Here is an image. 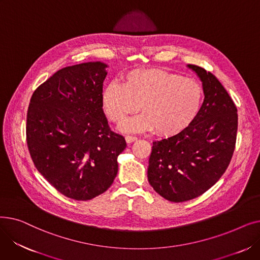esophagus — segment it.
I'll return each instance as SVG.
<instances>
[{
    "label": "esophagus",
    "instance_id": "1",
    "mask_svg": "<svg viewBox=\"0 0 260 260\" xmlns=\"http://www.w3.org/2000/svg\"><path fill=\"white\" fill-rule=\"evenodd\" d=\"M125 140H126L127 143H132V142L137 140V137H136V136H129V135H127L126 137H125Z\"/></svg>",
    "mask_w": 260,
    "mask_h": 260
}]
</instances>
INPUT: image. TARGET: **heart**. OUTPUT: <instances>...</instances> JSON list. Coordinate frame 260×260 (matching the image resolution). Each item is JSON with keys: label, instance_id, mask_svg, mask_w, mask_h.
<instances>
[{"label": "heart", "instance_id": "heart-1", "mask_svg": "<svg viewBox=\"0 0 260 260\" xmlns=\"http://www.w3.org/2000/svg\"><path fill=\"white\" fill-rule=\"evenodd\" d=\"M203 92L196 81L157 68L128 73L123 84L108 83L102 105L113 122H122L141 105L143 113L121 124L125 132L154 129L172 135L186 127L197 116Z\"/></svg>", "mask_w": 260, "mask_h": 260}]
</instances>
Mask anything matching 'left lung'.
Segmentation results:
<instances>
[{"mask_svg": "<svg viewBox=\"0 0 260 260\" xmlns=\"http://www.w3.org/2000/svg\"><path fill=\"white\" fill-rule=\"evenodd\" d=\"M202 82L204 100L188 126L154 141L147 178L156 192L173 202L194 199L221 178L234 153L237 108L218 79L187 64Z\"/></svg>", "mask_w": 260, "mask_h": 260, "instance_id": "8db88e82", "label": "left lung"}]
</instances>
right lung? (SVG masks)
Wrapping results in <instances>:
<instances>
[{
	"label": "right lung",
	"mask_w": 260,
	"mask_h": 260,
	"mask_svg": "<svg viewBox=\"0 0 260 260\" xmlns=\"http://www.w3.org/2000/svg\"><path fill=\"white\" fill-rule=\"evenodd\" d=\"M107 67L95 61L62 68L35 90L27 112L26 139L37 170L75 200H90L113 184L126 147L103 112Z\"/></svg>",
	"instance_id": "right-lung-1"
}]
</instances>
